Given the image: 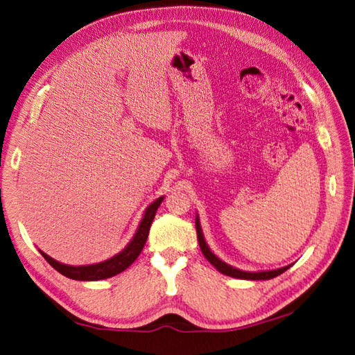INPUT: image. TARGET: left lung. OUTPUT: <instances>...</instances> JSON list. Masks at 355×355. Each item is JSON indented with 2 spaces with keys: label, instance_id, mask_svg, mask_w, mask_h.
Segmentation results:
<instances>
[{
  "label": "left lung",
  "instance_id": "obj_1",
  "mask_svg": "<svg viewBox=\"0 0 355 355\" xmlns=\"http://www.w3.org/2000/svg\"><path fill=\"white\" fill-rule=\"evenodd\" d=\"M195 227H197V236H198V243H200V248L202 254L206 256V259L212 263V266L220 271V273L225 275V276H230V277H236V279H247V281H268V279H273L279 275H282L284 271L288 270L293 263L290 266H285L281 268H275V270H261V271H244V270H239L236 267L230 266V263L224 262L221 258H218V256L210 250V247L207 245L205 235H202V229H201V224H200V216L197 214L195 216Z\"/></svg>",
  "mask_w": 355,
  "mask_h": 355
}]
</instances>
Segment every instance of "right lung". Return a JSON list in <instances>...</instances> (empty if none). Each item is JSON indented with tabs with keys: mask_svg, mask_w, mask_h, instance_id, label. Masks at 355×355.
I'll return each instance as SVG.
<instances>
[{
	"mask_svg": "<svg viewBox=\"0 0 355 355\" xmlns=\"http://www.w3.org/2000/svg\"><path fill=\"white\" fill-rule=\"evenodd\" d=\"M163 200L164 197H158L155 201L150 202V205L145 209V212H143L139 227L135 230L130 243L125 245L122 252L116 253L108 259L96 262V263H88V266H69V263H62L56 259H53L51 256L44 253L42 250H40V253L44 256V259L47 261L53 268L58 270L59 273L67 277L74 279V281H101V279H108V277L116 276L119 273H122V271H125L135 259L139 258L143 247L146 244L150 224H153L157 209L162 205Z\"/></svg>",
	"mask_w": 355,
	"mask_h": 355,
	"instance_id": "right-lung-1",
	"label": "right lung"
}]
</instances>
